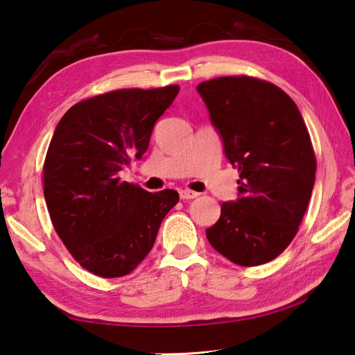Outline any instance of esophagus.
<instances>
[{"label": "esophagus", "instance_id": "1", "mask_svg": "<svg viewBox=\"0 0 355 355\" xmlns=\"http://www.w3.org/2000/svg\"><path fill=\"white\" fill-rule=\"evenodd\" d=\"M197 197H198V193L193 192V191H189V189L180 191V198H182V200H193Z\"/></svg>", "mask_w": 355, "mask_h": 355}]
</instances>
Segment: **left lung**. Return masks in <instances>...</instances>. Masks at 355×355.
Here are the masks:
<instances>
[{"label": "left lung", "mask_w": 355, "mask_h": 355, "mask_svg": "<svg viewBox=\"0 0 355 355\" xmlns=\"http://www.w3.org/2000/svg\"><path fill=\"white\" fill-rule=\"evenodd\" d=\"M239 171V198L223 202L206 236L218 253L243 267L277 258L306 212L315 178L310 132L291 97L271 82L224 76L197 87Z\"/></svg>", "instance_id": "8db88e82"}]
</instances>
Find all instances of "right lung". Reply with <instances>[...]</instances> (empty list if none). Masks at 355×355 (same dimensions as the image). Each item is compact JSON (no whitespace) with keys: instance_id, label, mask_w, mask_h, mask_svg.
<instances>
[{"instance_id":"obj_1","label":"right lung","mask_w":355,"mask_h":355,"mask_svg":"<svg viewBox=\"0 0 355 355\" xmlns=\"http://www.w3.org/2000/svg\"><path fill=\"white\" fill-rule=\"evenodd\" d=\"M178 92V85L116 89L78 102L59 120L42 168L44 197L58 236L89 273L130 275L180 200L177 191L153 193L119 177L148 149Z\"/></svg>"}]
</instances>
